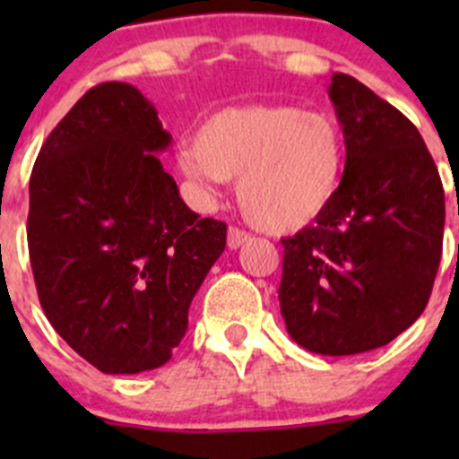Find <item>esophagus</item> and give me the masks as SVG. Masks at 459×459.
<instances>
[{
	"label": "esophagus",
	"mask_w": 459,
	"mask_h": 459,
	"mask_svg": "<svg viewBox=\"0 0 459 459\" xmlns=\"http://www.w3.org/2000/svg\"><path fill=\"white\" fill-rule=\"evenodd\" d=\"M248 238H251V235H248L247 230L235 229V226H230V229H229V238H226V244H229L230 251H235V248L242 247L244 242H248Z\"/></svg>",
	"instance_id": "obj_1"
}]
</instances>
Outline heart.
<instances>
[{
  "instance_id": "heart-1",
  "label": "heart",
  "mask_w": 459,
  "mask_h": 459,
  "mask_svg": "<svg viewBox=\"0 0 459 459\" xmlns=\"http://www.w3.org/2000/svg\"><path fill=\"white\" fill-rule=\"evenodd\" d=\"M344 164L346 142L335 119L298 106L221 108L178 152L182 175L206 195L224 179H239L244 215L273 235L313 224L335 200Z\"/></svg>"
}]
</instances>
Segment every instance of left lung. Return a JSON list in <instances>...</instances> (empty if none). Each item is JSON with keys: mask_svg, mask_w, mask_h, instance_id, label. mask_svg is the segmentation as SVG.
I'll return each mask as SVG.
<instances>
[{"mask_svg": "<svg viewBox=\"0 0 459 459\" xmlns=\"http://www.w3.org/2000/svg\"><path fill=\"white\" fill-rule=\"evenodd\" d=\"M346 142L340 191L281 239L289 335L311 353L355 355L395 340L422 311L442 257L444 188L418 128L355 77L328 86Z\"/></svg>", "mask_w": 459, "mask_h": 459, "instance_id": "left-lung-1", "label": "left lung"}]
</instances>
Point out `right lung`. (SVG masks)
Returning <instances> with one entry per match:
<instances>
[{"label": "right lung", "mask_w": 459, "mask_h": 459, "mask_svg": "<svg viewBox=\"0 0 459 459\" xmlns=\"http://www.w3.org/2000/svg\"><path fill=\"white\" fill-rule=\"evenodd\" d=\"M170 146L135 86L106 82L53 128L30 175L29 251L46 317L101 373L170 359L226 247L224 221L179 197Z\"/></svg>", "instance_id": "right-lung-1"}]
</instances>
